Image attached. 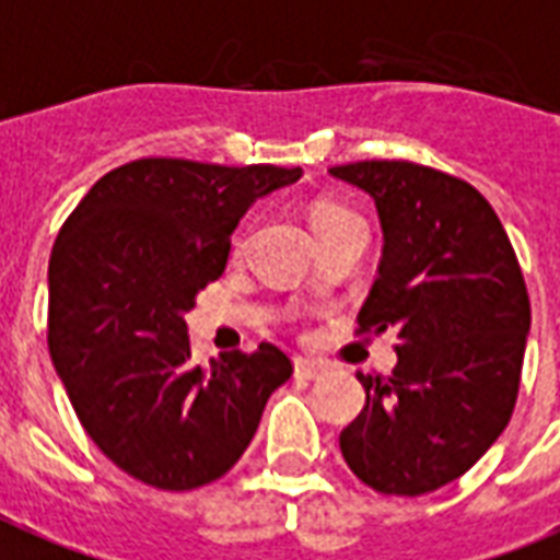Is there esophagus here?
Masks as SVG:
<instances>
[{
    "label": "esophagus",
    "instance_id": "34e87169",
    "mask_svg": "<svg viewBox=\"0 0 560 560\" xmlns=\"http://www.w3.org/2000/svg\"><path fill=\"white\" fill-rule=\"evenodd\" d=\"M295 375L301 378H310V382H316L325 375V366L316 364V361H310V358H295Z\"/></svg>",
    "mask_w": 560,
    "mask_h": 560
}]
</instances>
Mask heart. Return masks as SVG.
<instances>
[{
	"label": "heart",
	"instance_id": "heart-1",
	"mask_svg": "<svg viewBox=\"0 0 560 560\" xmlns=\"http://www.w3.org/2000/svg\"><path fill=\"white\" fill-rule=\"evenodd\" d=\"M340 218H349V211L342 206H334V202H316L313 211H310V226L316 230L322 223H330V220H340Z\"/></svg>",
	"mask_w": 560,
	"mask_h": 560
}]
</instances>
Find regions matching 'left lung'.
<instances>
[{"mask_svg": "<svg viewBox=\"0 0 560 560\" xmlns=\"http://www.w3.org/2000/svg\"><path fill=\"white\" fill-rule=\"evenodd\" d=\"M375 199L385 247L358 334L397 337L394 373L358 375L361 415L340 451L366 487L423 495L463 477L508 427L532 301L480 190L411 161L330 166Z\"/></svg>", "mask_w": 560, "mask_h": 560, "instance_id": "1", "label": "left lung"}]
</instances>
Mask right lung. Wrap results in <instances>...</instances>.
<instances>
[{
    "mask_svg": "<svg viewBox=\"0 0 560 560\" xmlns=\"http://www.w3.org/2000/svg\"><path fill=\"white\" fill-rule=\"evenodd\" d=\"M301 170L140 158L80 199L50 253L47 346L89 439L154 489L187 492L238 463L292 375L283 349L194 364L185 316L230 259L241 214Z\"/></svg>",
    "mask_w": 560,
    "mask_h": 560,
    "instance_id": "add662e5",
    "label": "right lung"
}]
</instances>
